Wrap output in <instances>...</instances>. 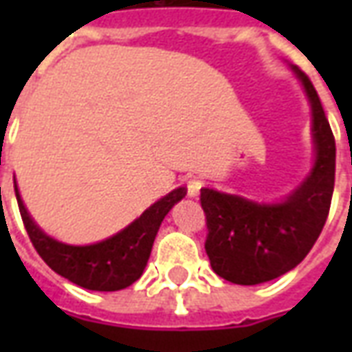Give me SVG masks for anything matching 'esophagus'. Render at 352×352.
Returning <instances> with one entry per match:
<instances>
[{
    "label": "esophagus",
    "mask_w": 352,
    "mask_h": 352,
    "mask_svg": "<svg viewBox=\"0 0 352 352\" xmlns=\"http://www.w3.org/2000/svg\"><path fill=\"white\" fill-rule=\"evenodd\" d=\"M199 188H201V183H199L198 179H192V181H188V184H186V190H188V198H198Z\"/></svg>",
    "instance_id": "esophagus-1"
}]
</instances>
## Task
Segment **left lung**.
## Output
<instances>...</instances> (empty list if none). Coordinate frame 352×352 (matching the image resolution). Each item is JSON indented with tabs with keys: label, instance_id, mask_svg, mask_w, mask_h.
I'll return each instance as SVG.
<instances>
[{
	"label": "left lung",
	"instance_id": "obj_1",
	"mask_svg": "<svg viewBox=\"0 0 352 352\" xmlns=\"http://www.w3.org/2000/svg\"><path fill=\"white\" fill-rule=\"evenodd\" d=\"M311 105L313 168L279 201H254L201 188L207 219L206 252L213 272L236 285L277 279L300 264L324 228L336 179V141L307 75L290 65Z\"/></svg>",
	"mask_w": 352,
	"mask_h": 352
}]
</instances>
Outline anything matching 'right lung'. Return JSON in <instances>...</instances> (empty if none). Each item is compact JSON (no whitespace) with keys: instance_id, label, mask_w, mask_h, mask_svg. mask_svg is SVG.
Masks as SVG:
<instances>
[{"instance_id":"obj_1","label":"right lung","mask_w":352,"mask_h":352,"mask_svg":"<svg viewBox=\"0 0 352 352\" xmlns=\"http://www.w3.org/2000/svg\"><path fill=\"white\" fill-rule=\"evenodd\" d=\"M14 194L28 236L50 270L88 290L115 292L130 287L143 275L162 221L186 196V188L181 186L169 192L118 234L92 245H67L47 236L28 213L16 183Z\"/></svg>"}]
</instances>
